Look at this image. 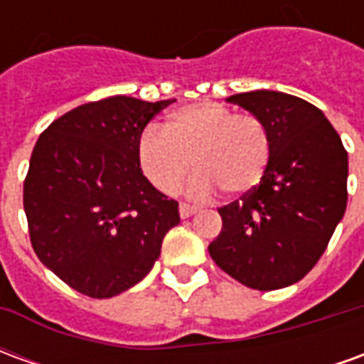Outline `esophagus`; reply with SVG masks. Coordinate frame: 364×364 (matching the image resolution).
Wrapping results in <instances>:
<instances>
[{
  "instance_id": "esophagus-1",
  "label": "esophagus",
  "mask_w": 364,
  "mask_h": 364,
  "mask_svg": "<svg viewBox=\"0 0 364 364\" xmlns=\"http://www.w3.org/2000/svg\"><path fill=\"white\" fill-rule=\"evenodd\" d=\"M195 213H197L195 206L187 205V203H181V205H179V216H181V218H189V216H193Z\"/></svg>"
}]
</instances>
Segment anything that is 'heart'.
<instances>
[{
    "instance_id": "obj_1",
    "label": "heart",
    "mask_w": 364,
    "mask_h": 364,
    "mask_svg": "<svg viewBox=\"0 0 364 364\" xmlns=\"http://www.w3.org/2000/svg\"><path fill=\"white\" fill-rule=\"evenodd\" d=\"M271 142L265 127L250 114L213 101L181 107L166 127L146 128L138 144V159L146 177L166 195H173L193 167L198 173L187 193L206 198L216 187L226 195L253 189L265 175Z\"/></svg>"
}]
</instances>
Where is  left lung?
I'll list each match as a JSON object with an SVG mask.
<instances>
[{
  "mask_svg": "<svg viewBox=\"0 0 364 364\" xmlns=\"http://www.w3.org/2000/svg\"><path fill=\"white\" fill-rule=\"evenodd\" d=\"M228 103L265 127L271 158L257 187L222 206L208 253L245 287L284 289L312 271L347 208L349 161L326 114L300 97L257 90Z\"/></svg>",
  "mask_w": 364,
  "mask_h": 364,
  "instance_id": "1",
  "label": "left lung"
}]
</instances>
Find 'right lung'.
I'll return each instance as SVG.
<instances>
[{
	"label": "right lung",
	"instance_id": "1",
	"mask_svg": "<svg viewBox=\"0 0 364 364\" xmlns=\"http://www.w3.org/2000/svg\"><path fill=\"white\" fill-rule=\"evenodd\" d=\"M173 99L109 97L75 107L36 142L23 187L33 250L58 279L111 298L150 273L179 205L142 173L146 124Z\"/></svg>",
	"mask_w": 364,
	"mask_h": 364
}]
</instances>
